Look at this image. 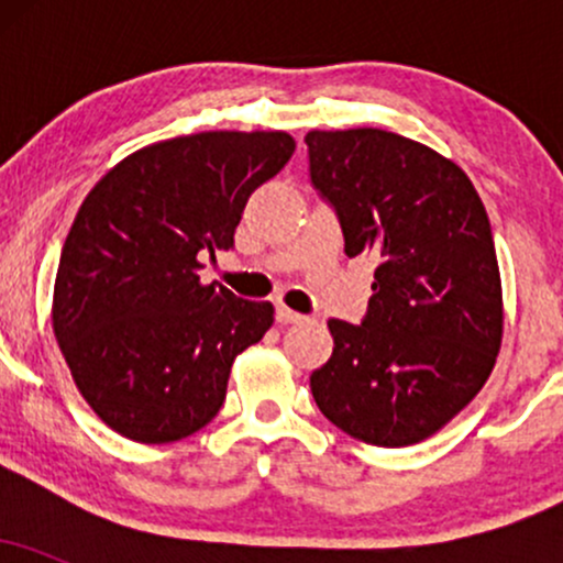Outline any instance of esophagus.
Segmentation results:
<instances>
[{"instance_id": "obj_1", "label": "esophagus", "mask_w": 563, "mask_h": 563, "mask_svg": "<svg viewBox=\"0 0 563 563\" xmlns=\"http://www.w3.org/2000/svg\"><path fill=\"white\" fill-rule=\"evenodd\" d=\"M275 320L280 322V325H294V322H301L303 320V314H299V312H294V309H288V307H275Z\"/></svg>"}]
</instances>
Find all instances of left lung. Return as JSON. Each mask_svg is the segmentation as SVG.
Instances as JSON below:
<instances>
[{"label":"left lung","mask_w":563,"mask_h":563,"mask_svg":"<svg viewBox=\"0 0 563 563\" xmlns=\"http://www.w3.org/2000/svg\"><path fill=\"white\" fill-rule=\"evenodd\" d=\"M309 183L376 262L360 325L328 320L333 354L309 378L328 421L378 448L431 437L493 373L503 294L493 228L471 179L384 129L309 132Z\"/></svg>","instance_id":"obj_1"}]
</instances>
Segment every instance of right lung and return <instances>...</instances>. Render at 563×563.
<instances>
[{
	"instance_id": "add662e5",
	"label": "right lung",
	"mask_w": 563,
	"mask_h": 563,
	"mask_svg": "<svg viewBox=\"0 0 563 563\" xmlns=\"http://www.w3.org/2000/svg\"><path fill=\"white\" fill-rule=\"evenodd\" d=\"M286 132H200L113 166L60 251L53 328L89 407L121 437L196 434L228 394L232 360L273 325V303L200 286L243 206L294 156Z\"/></svg>"
}]
</instances>
